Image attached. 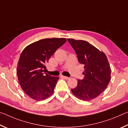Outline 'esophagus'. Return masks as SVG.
<instances>
[{"mask_svg": "<svg viewBox=\"0 0 128 128\" xmlns=\"http://www.w3.org/2000/svg\"><path fill=\"white\" fill-rule=\"evenodd\" d=\"M61 77H62V78H64L66 79V80L69 79V77H66V76H61Z\"/></svg>", "mask_w": 128, "mask_h": 128, "instance_id": "esophagus-1", "label": "esophagus"}]
</instances>
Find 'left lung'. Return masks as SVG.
I'll return each instance as SVG.
<instances>
[{
	"instance_id": "left-lung-1",
	"label": "left lung",
	"mask_w": 128,
	"mask_h": 128,
	"mask_svg": "<svg viewBox=\"0 0 128 128\" xmlns=\"http://www.w3.org/2000/svg\"><path fill=\"white\" fill-rule=\"evenodd\" d=\"M74 50L78 60L84 65V79L78 80L72 92L84 101L91 100L104 90L111 80V68L105 54L87 41L68 39Z\"/></svg>"
}]
</instances>
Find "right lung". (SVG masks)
I'll return each instance as SVG.
<instances>
[{
  "label": "right lung",
  "mask_w": 128,
  "mask_h": 128,
  "mask_svg": "<svg viewBox=\"0 0 128 128\" xmlns=\"http://www.w3.org/2000/svg\"><path fill=\"white\" fill-rule=\"evenodd\" d=\"M66 41L64 38L43 39L24 49L17 64V75L22 89L31 98L43 100L53 94L59 77L44 73L46 64Z\"/></svg>",
  "instance_id": "1"
}]
</instances>
